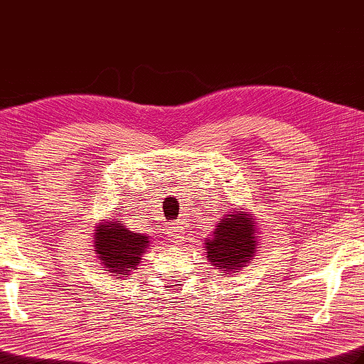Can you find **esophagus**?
<instances>
[{
	"label": "esophagus",
	"mask_w": 364,
	"mask_h": 364,
	"mask_svg": "<svg viewBox=\"0 0 364 364\" xmlns=\"http://www.w3.org/2000/svg\"><path fill=\"white\" fill-rule=\"evenodd\" d=\"M168 237L170 240L173 241V243L176 245H181L184 241V232H183V227L178 224V223H170V227H168Z\"/></svg>",
	"instance_id": "esophagus-1"
}]
</instances>
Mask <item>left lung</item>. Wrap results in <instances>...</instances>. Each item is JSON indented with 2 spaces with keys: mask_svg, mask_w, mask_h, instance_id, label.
<instances>
[{
  "mask_svg": "<svg viewBox=\"0 0 364 364\" xmlns=\"http://www.w3.org/2000/svg\"><path fill=\"white\" fill-rule=\"evenodd\" d=\"M257 229L252 215L232 210L220 219L211 237L205 240L206 259L225 274L238 273L257 251Z\"/></svg>",
  "mask_w": 364,
  "mask_h": 364,
  "instance_id": "left-lung-1",
  "label": "left lung"
}]
</instances>
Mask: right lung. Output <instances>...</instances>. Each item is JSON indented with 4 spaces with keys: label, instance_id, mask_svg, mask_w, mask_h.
<instances>
[{
    "label": "right lung",
    "instance_id": "1",
    "mask_svg": "<svg viewBox=\"0 0 364 364\" xmlns=\"http://www.w3.org/2000/svg\"><path fill=\"white\" fill-rule=\"evenodd\" d=\"M149 246L144 233H134L121 224V220L99 223L95 232V251L105 272L118 277L131 274L137 269L141 255Z\"/></svg>",
    "mask_w": 364,
    "mask_h": 364
}]
</instances>
